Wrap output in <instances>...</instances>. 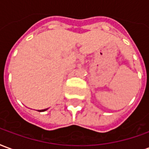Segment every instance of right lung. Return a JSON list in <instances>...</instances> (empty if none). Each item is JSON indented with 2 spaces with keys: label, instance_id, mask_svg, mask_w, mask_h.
Instances as JSON below:
<instances>
[{
  "label": "right lung",
  "instance_id": "obj_1",
  "mask_svg": "<svg viewBox=\"0 0 149 149\" xmlns=\"http://www.w3.org/2000/svg\"><path fill=\"white\" fill-rule=\"evenodd\" d=\"M48 109H43V110H40V112H44V111H45V110H47Z\"/></svg>",
  "mask_w": 149,
  "mask_h": 149
}]
</instances>
